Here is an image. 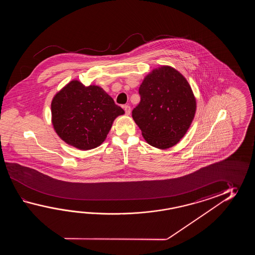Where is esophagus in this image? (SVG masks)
Wrapping results in <instances>:
<instances>
[{"instance_id":"1","label":"esophagus","mask_w":255,"mask_h":255,"mask_svg":"<svg viewBox=\"0 0 255 255\" xmlns=\"http://www.w3.org/2000/svg\"><path fill=\"white\" fill-rule=\"evenodd\" d=\"M124 110H125L126 115H129L131 112V108L129 106H124Z\"/></svg>"}]
</instances>
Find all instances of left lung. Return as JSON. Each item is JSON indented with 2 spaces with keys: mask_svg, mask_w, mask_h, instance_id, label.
<instances>
[{
  "mask_svg": "<svg viewBox=\"0 0 255 255\" xmlns=\"http://www.w3.org/2000/svg\"><path fill=\"white\" fill-rule=\"evenodd\" d=\"M140 102L132 111L145 140L160 149L175 146L189 129L196 113L190 84L168 65L153 69L139 87Z\"/></svg>",
  "mask_w": 255,
  "mask_h": 255,
  "instance_id": "obj_1",
  "label": "left lung"
}]
</instances>
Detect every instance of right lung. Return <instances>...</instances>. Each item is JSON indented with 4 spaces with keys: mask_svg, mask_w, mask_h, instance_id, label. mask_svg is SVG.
I'll list each match as a JSON object with an SVG mask.
<instances>
[{
    "mask_svg": "<svg viewBox=\"0 0 255 255\" xmlns=\"http://www.w3.org/2000/svg\"><path fill=\"white\" fill-rule=\"evenodd\" d=\"M52 124L66 144L81 150L98 147L107 138L114 120L125 111L102 87H86L72 80L54 96Z\"/></svg>",
    "mask_w": 255,
    "mask_h": 255,
    "instance_id": "add662e5",
    "label": "right lung"
}]
</instances>
